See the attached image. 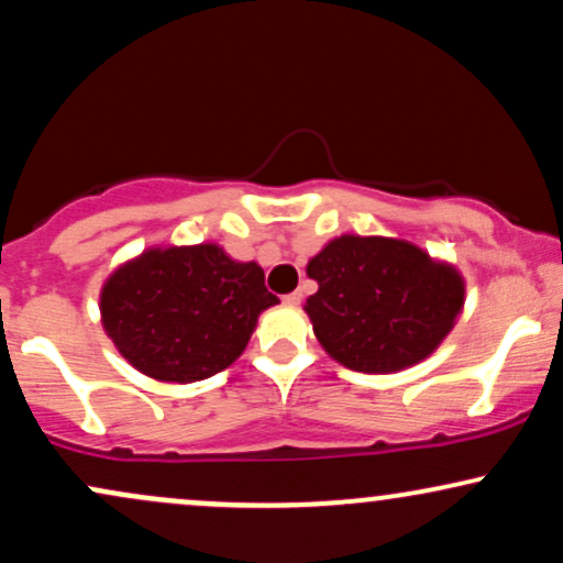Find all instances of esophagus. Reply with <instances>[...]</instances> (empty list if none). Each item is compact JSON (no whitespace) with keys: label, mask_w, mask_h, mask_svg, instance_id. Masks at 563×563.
Returning <instances> with one entry per match:
<instances>
[{"label":"esophagus","mask_w":563,"mask_h":563,"mask_svg":"<svg viewBox=\"0 0 563 563\" xmlns=\"http://www.w3.org/2000/svg\"><path fill=\"white\" fill-rule=\"evenodd\" d=\"M301 299H303V294H301V290H294V294H288L286 299H283V301L290 303V307H296V303H301Z\"/></svg>","instance_id":"1"}]
</instances>
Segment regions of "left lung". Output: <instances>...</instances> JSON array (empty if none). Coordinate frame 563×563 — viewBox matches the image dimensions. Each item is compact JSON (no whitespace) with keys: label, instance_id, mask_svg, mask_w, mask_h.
Here are the masks:
<instances>
[{"label":"left lung","instance_id":"obj_1","mask_svg":"<svg viewBox=\"0 0 563 563\" xmlns=\"http://www.w3.org/2000/svg\"><path fill=\"white\" fill-rule=\"evenodd\" d=\"M318 294L307 314L318 341L360 373L421 363L452 331L466 286L450 264L394 238L341 235L307 264Z\"/></svg>","mask_w":563,"mask_h":563}]
</instances>
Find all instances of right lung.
<instances>
[{
  "label": "right lung",
  "mask_w": 563,
  "mask_h": 563,
  "mask_svg": "<svg viewBox=\"0 0 563 563\" xmlns=\"http://www.w3.org/2000/svg\"><path fill=\"white\" fill-rule=\"evenodd\" d=\"M277 296L256 262L214 243L151 249L121 264L100 294L102 328L145 376L203 380L235 363Z\"/></svg>",
  "instance_id": "add662e5"
}]
</instances>
